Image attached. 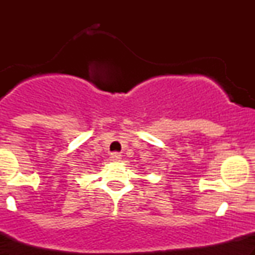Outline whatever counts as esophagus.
<instances>
[{"mask_svg": "<svg viewBox=\"0 0 255 255\" xmlns=\"http://www.w3.org/2000/svg\"><path fill=\"white\" fill-rule=\"evenodd\" d=\"M110 160H113V162H120V160H121V153H119V152H113V153L110 154Z\"/></svg>", "mask_w": 255, "mask_h": 255, "instance_id": "34e87169", "label": "esophagus"}]
</instances>
